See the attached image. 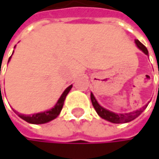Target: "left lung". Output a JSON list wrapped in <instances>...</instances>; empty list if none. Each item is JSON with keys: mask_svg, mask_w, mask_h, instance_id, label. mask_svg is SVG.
<instances>
[{"mask_svg": "<svg viewBox=\"0 0 159 159\" xmlns=\"http://www.w3.org/2000/svg\"><path fill=\"white\" fill-rule=\"evenodd\" d=\"M135 44L136 46L138 47L139 49H141L144 54L148 55V50L147 48H145V46L143 45L138 39H135ZM90 98H91V101H92V104H93V107L95 108V110L97 111V113L104 120H107L113 123H125V122H129L133 120H134L135 118H137L142 112L143 110L147 107V105H145L144 107H143V109H140L139 111H133V112H130V113H124V114H117L115 112H112V111H108L106 109H104L103 107H101L98 101L96 100L94 95L91 93L90 95Z\"/></svg>", "mask_w": 159, "mask_h": 159, "instance_id": "8db88e82", "label": "left lung"}]
</instances>
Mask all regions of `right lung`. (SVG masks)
I'll list each match as a JSON object with an SVG mask.
<instances>
[{
    "mask_svg": "<svg viewBox=\"0 0 159 159\" xmlns=\"http://www.w3.org/2000/svg\"><path fill=\"white\" fill-rule=\"evenodd\" d=\"M16 48V46H15ZM12 57V56H11ZM11 57L9 58V61L11 59ZM8 61V62H9ZM73 87V84L69 85L65 90L64 92L61 94V98H59V100L57 101L56 105L48 110V111H44V112H39V113H35V114H32V115H24V114H19L18 112H16V111H14L18 114V116L23 119L24 120L29 122V123H33V124H42V123H46L52 120H54L55 118H57L60 114V112L61 111L62 107H63V103H64V100H65V98L66 96L68 95V93L70 92L71 88ZM0 91H1V84H0Z\"/></svg>",
    "mask_w": 159,
    "mask_h": 159,
    "instance_id": "right-lung-1",
    "label": "right lung"
}]
</instances>
